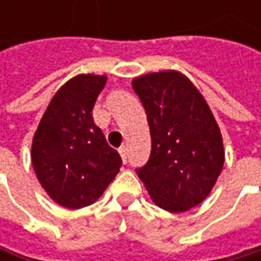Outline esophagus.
Masks as SVG:
<instances>
[{"label": "esophagus", "mask_w": 261, "mask_h": 261, "mask_svg": "<svg viewBox=\"0 0 261 261\" xmlns=\"http://www.w3.org/2000/svg\"><path fill=\"white\" fill-rule=\"evenodd\" d=\"M119 154H121V159H122V162L124 163H127V155H128V149H127V146L125 145H122L121 148H119Z\"/></svg>", "instance_id": "34e87169"}]
</instances>
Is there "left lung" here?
<instances>
[{"instance_id":"1","label":"left lung","mask_w":261,"mask_h":261,"mask_svg":"<svg viewBox=\"0 0 261 261\" xmlns=\"http://www.w3.org/2000/svg\"><path fill=\"white\" fill-rule=\"evenodd\" d=\"M131 86L151 133L149 160L136 172L155 205L171 213L187 212L210 195L222 172L219 125L201 92L180 71L145 74Z\"/></svg>"}]
</instances>
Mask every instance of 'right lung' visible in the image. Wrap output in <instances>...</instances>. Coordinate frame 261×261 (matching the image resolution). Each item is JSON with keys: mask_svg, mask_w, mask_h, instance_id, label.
<instances>
[{"mask_svg": "<svg viewBox=\"0 0 261 261\" xmlns=\"http://www.w3.org/2000/svg\"><path fill=\"white\" fill-rule=\"evenodd\" d=\"M107 75L79 74L49 101L31 143L34 174L59 205L79 210L93 204L122 165L93 124L92 109Z\"/></svg>", "mask_w": 261, "mask_h": 261, "instance_id": "right-lung-1", "label": "right lung"}]
</instances>
